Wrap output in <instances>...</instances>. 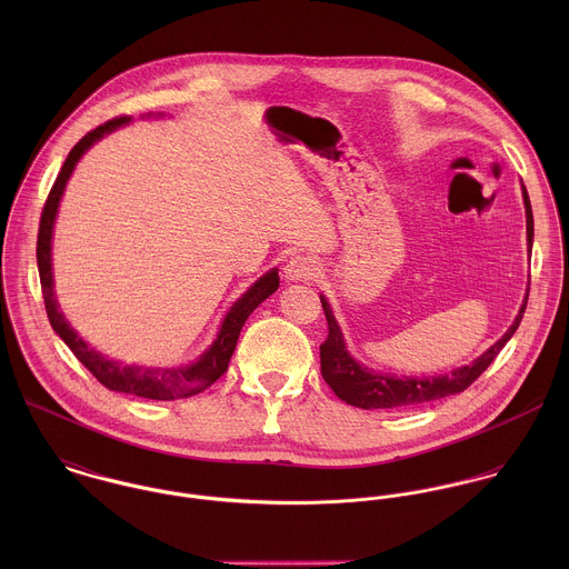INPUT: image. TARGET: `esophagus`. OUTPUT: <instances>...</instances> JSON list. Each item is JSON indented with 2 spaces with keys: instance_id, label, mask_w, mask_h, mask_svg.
<instances>
[{
  "instance_id": "obj_1",
  "label": "esophagus",
  "mask_w": 569,
  "mask_h": 569,
  "mask_svg": "<svg viewBox=\"0 0 569 569\" xmlns=\"http://www.w3.org/2000/svg\"><path fill=\"white\" fill-rule=\"evenodd\" d=\"M318 262L311 256H291L284 264V278L293 280V282H302V280H313L318 276Z\"/></svg>"
}]
</instances>
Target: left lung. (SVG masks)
<instances>
[{
	"label": "left lung",
	"mask_w": 569,
	"mask_h": 569,
	"mask_svg": "<svg viewBox=\"0 0 569 569\" xmlns=\"http://www.w3.org/2000/svg\"><path fill=\"white\" fill-rule=\"evenodd\" d=\"M521 192H523V206H526L528 244L532 247L535 221H532V208H530L526 186H521ZM320 300H322V309L328 322V337L320 346V361H322V377L330 386V390L348 406L361 407V409H406V407H418L465 392L487 370L492 359L499 355V350L506 346V341L521 325V318L528 305V293L512 326L503 332L499 341H495L488 348L482 357H478L469 366L451 370V375H438V377H392V375H381L359 366L346 350L343 335L330 311V305L326 302L325 296H320Z\"/></svg>",
	"instance_id": "1"
}]
</instances>
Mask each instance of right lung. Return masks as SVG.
I'll use <instances>...</instances> for the list:
<instances>
[{
  "label": "right lung",
  "instance_id": "add662e5",
  "mask_svg": "<svg viewBox=\"0 0 569 569\" xmlns=\"http://www.w3.org/2000/svg\"><path fill=\"white\" fill-rule=\"evenodd\" d=\"M129 118H113L100 127H96L93 131H89L81 142L70 151L68 160L63 163L48 199L41 212V223H39V237H37V264H39V278H41V291H43V302H46V311H48V320L54 328V332L70 346V350L77 355V359L82 366L107 388L113 392H124V395H133V397H142V399H153V401H174V399H188L194 397L199 392H203L206 388H210L219 377H223L228 372V363L234 355L241 328L244 320L251 316V311L264 302L278 287H280V278H278V269L267 271L262 278H258L243 298H239L234 302V307L228 311L221 330L217 335V339L212 341V346L188 366H179V368H144V366H124L120 361L107 359L104 355L96 352L93 348H89L79 332L70 326V322L63 318V313L59 311V302L54 298V280H52V228H54V219H57V210H59V201L63 197L66 183L74 170L77 162L81 160L82 153L98 142L102 136L116 131L118 127L127 124Z\"/></svg>",
  "mask_w": 569,
  "mask_h": 569
}]
</instances>
